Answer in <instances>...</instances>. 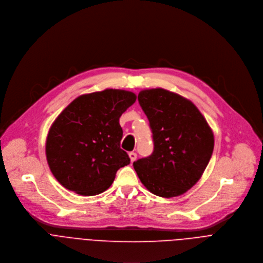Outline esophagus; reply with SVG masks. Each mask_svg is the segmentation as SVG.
<instances>
[{"label": "esophagus", "instance_id": "34e87169", "mask_svg": "<svg viewBox=\"0 0 263 263\" xmlns=\"http://www.w3.org/2000/svg\"><path fill=\"white\" fill-rule=\"evenodd\" d=\"M128 156H129V159H130V162H132V163H134V162L137 160V153H136V152H129V153H128Z\"/></svg>", "mask_w": 263, "mask_h": 263}]
</instances>
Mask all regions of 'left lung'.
I'll use <instances>...</instances> for the list:
<instances>
[{"label":"left lung","instance_id":"obj_1","mask_svg":"<svg viewBox=\"0 0 263 263\" xmlns=\"http://www.w3.org/2000/svg\"><path fill=\"white\" fill-rule=\"evenodd\" d=\"M153 138V152L134 162L145 187L163 198L180 196L201 178L211 160L215 139L204 116L183 96L163 88L138 95Z\"/></svg>","mask_w":263,"mask_h":263}]
</instances>
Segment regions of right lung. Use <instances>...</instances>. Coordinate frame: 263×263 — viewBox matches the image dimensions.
<instances>
[{
    "label": "right lung",
    "mask_w": 263,
    "mask_h": 263,
    "mask_svg": "<svg viewBox=\"0 0 263 263\" xmlns=\"http://www.w3.org/2000/svg\"><path fill=\"white\" fill-rule=\"evenodd\" d=\"M134 92L106 89L71 101L51 124L45 143L48 167L67 190L94 196L108 190L117 171L130 163L120 148L121 115Z\"/></svg>",
    "instance_id": "right-lung-1"
}]
</instances>
